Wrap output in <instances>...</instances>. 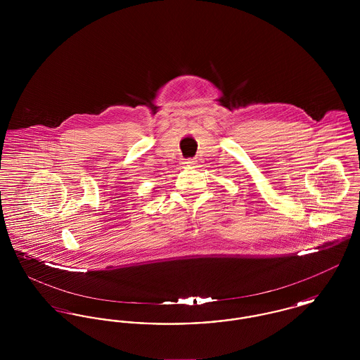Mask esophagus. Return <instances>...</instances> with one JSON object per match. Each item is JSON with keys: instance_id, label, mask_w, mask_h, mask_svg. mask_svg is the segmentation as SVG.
Wrapping results in <instances>:
<instances>
[{"instance_id": "34e87169", "label": "esophagus", "mask_w": 360, "mask_h": 360, "mask_svg": "<svg viewBox=\"0 0 360 360\" xmlns=\"http://www.w3.org/2000/svg\"><path fill=\"white\" fill-rule=\"evenodd\" d=\"M195 163H197V162H195L194 159H186V160L184 162V165H185V166H194Z\"/></svg>"}]
</instances>
